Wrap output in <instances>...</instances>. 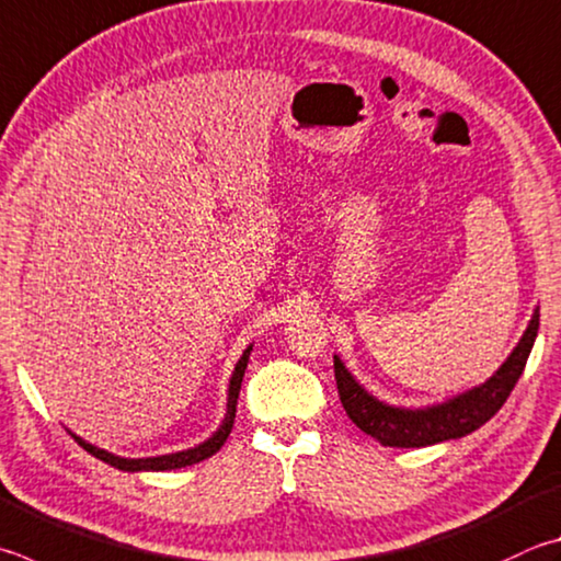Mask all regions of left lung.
Segmentation results:
<instances>
[{
	"label": "left lung",
	"mask_w": 561,
	"mask_h": 561,
	"mask_svg": "<svg viewBox=\"0 0 561 561\" xmlns=\"http://www.w3.org/2000/svg\"><path fill=\"white\" fill-rule=\"evenodd\" d=\"M539 329V309L529 319L523 339L517 341L507 360L497 368L483 385L466 390L451 400L407 410V407H392L378 397H373L365 387L353 378L339 355H333L335 385L343 402L345 414L360 432L370 434L382 446H397V449H420L476 432L491 416L501 410L511 397L515 382L520 380L525 363L533 351Z\"/></svg>",
	"instance_id": "left-lung-1"
}]
</instances>
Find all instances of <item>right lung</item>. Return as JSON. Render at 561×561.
Segmentation results:
<instances>
[{
  "mask_svg": "<svg viewBox=\"0 0 561 561\" xmlns=\"http://www.w3.org/2000/svg\"><path fill=\"white\" fill-rule=\"evenodd\" d=\"M250 351H252V343L245 348V353L240 355V360L236 365V370H232V378L228 385V407H226V420L220 422V426L216 432H213L206 442H201L198 446H193V449H183L176 454H164V456H147V458H125V456H117V454H110L105 449H98V446L88 444L85 439H80L78 434L70 432V436L83 446L88 454H93L100 461H105L110 466L119 468V471H129V473H137V471H176V468H186L203 461V458L213 456L216 451H220V446L226 444V439L230 436L232 430V422H236V407H238V394H240V385H242V375H245L248 368V360H250Z\"/></svg>",
  "mask_w": 561,
  "mask_h": 561,
  "instance_id": "right-lung-1",
  "label": "right lung"
}]
</instances>
